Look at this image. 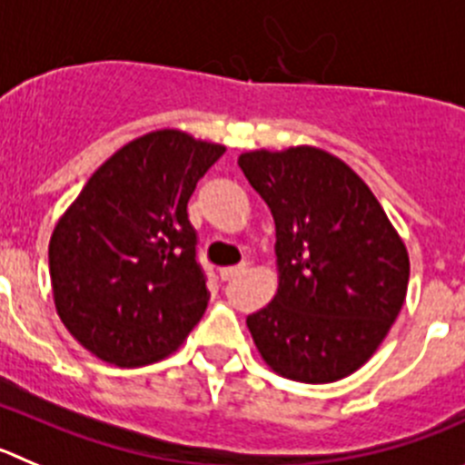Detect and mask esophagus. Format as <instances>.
Masks as SVG:
<instances>
[{
  "label": "esophagus",
  "instance_id": "obj_1",
  "mask_svg": "<svg viewBox=\"0 0 465 465\" xmlns=\"http://www.w3.org/2000/svg\"><path fill=\"white\" fill-rule=\"evenodd\" d=\"M245 271H247V263H238V266L223 268V271H220V277H223V280L227 282V280H233V277L242 275V272H245Z\"/></svg>",
  "mask_w": 465,
  "mask_h": 465
}]
</instances>
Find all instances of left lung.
<instances>
[{
    "label": "left lung",
    "mask_w": 465,
    "mask_h": 465,
    "mask_svg": "<svg viewBox=\"0 0 465 465\" xmlns=\"http://www.w3.org/2000/svg\"><path fill=\"white\" fill-rule=\"evenodd\" d=\"M275 220L280 289L247 316L266 364L332 383L374 355L409 289V252L379 199L335 155L312 146L238 158Z\"/></svg>",
    "instance_id": "left-lung-1"
}]
</instances>
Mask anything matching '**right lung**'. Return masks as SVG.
I'll use <instances>...</instances> for the list:
<instances>
[{
	"mask_svg": "<svg viewBox=\"0 0 465 465\" xmlns=\"http://www.w3.org/2000/svg\"><path fill=\"white\" fill-rule=\"evenodd\" d=\"M224 146L158 130L95 169L50 238L64 325L84 349L142 367L179 349L208 305L188 199Z\"/></svg>",
	"mask_w": 465,
	"mask_h": 465,
	"instance_id": "add662e5",
	"label": "right lung"
}]
</instances>
